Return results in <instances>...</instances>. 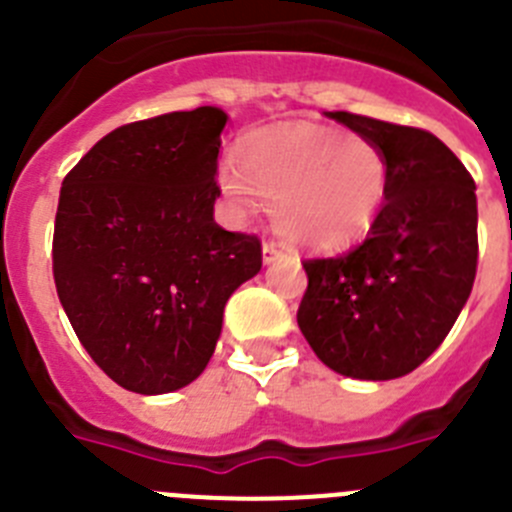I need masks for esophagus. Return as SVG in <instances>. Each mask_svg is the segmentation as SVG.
Listing matches in <instances>:
<instances>
[{
    "label": "esophagus",
    "instance_id": "1",
    "mask_svg": "<svg viewBox=\"0 0 512 512\" xmlns=\"http://www.w3.org/2000/svg\"><path fill=\"white\" fill-rule=\"evenodd\" d=\"M278 257H283V252H280L278 247L272 245V242H265V245H262V262H265V265L275 262V260H278Z\"/></svg>",
    "mask_w": 512,
    "mask_h": 512
}]
</instances>
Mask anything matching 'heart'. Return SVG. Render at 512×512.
<instances>
[{"label": "heart", "instance_id": "heart-1", "mask_svg": "<svg viewBox=\"0 0 512 512\" xmlns=\"http://www.w3.org/2000/svg\"><path fill=\"white\" fill-rule=\"evenodd\" d=\"M217 184L232 217H252L267 199L272 227L290 245L343 252L374 229L389 161L361 133L288 121L252 131L240 159L222 161Z\"/></svg>", "mask_w": 512, "mask_h": 512}]
</instances>
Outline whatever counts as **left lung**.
<instances>
[{
	"label": "left lung",
	"mask_w": 512,
	"mask_h": 512,
	"mask_svg": "<svg viewBox=\"0 0 512 512\" xmlns=\"http://www.w3.org/2000/svg\"><path fill=\"white\" fill-rule=\"evenodd\" d=\"M326 116L379 143L389 191L364 245L303 262L298 326L336 374L399 379L437 351L472 293L475 181L432 133L346 111Z\"/></svg>",
	"instance_id": "1"
}]
</instances>
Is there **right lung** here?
Segmentation results:
<instances>
[{
  "instance_id": "right-lung-1",
  "label": "right lung",
  "mask_w": 512,
  "mask_h": 512,
  "mask_svg": "<svg viewBox=\"0 0 512 512\" xmlns=\"http://www.w3.org/2000/svg\"><path fill=\"white\" fill-rule=\"evenodd\" d=\"M222 108L166 113L100 138L65 176L52 272L95 364L143 396L207 369L229 295L262 267L257 237L214 222Z\"/></svg>"
}]
</instances>
